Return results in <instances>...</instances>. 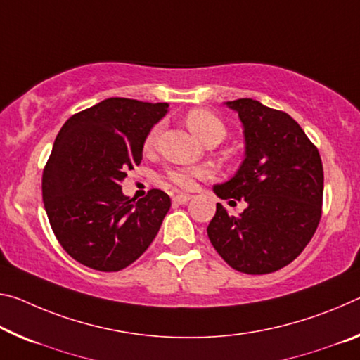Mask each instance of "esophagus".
Masks as SVG:
<instances>
[{
  "label": "esophagus",
  "mask_w": 360,
  "mask_h": 360,
  "mask_svg": "<svg viewBox=\"0 0 360 360\" xmlns=\"http://www.w3.org/2000/svg\"><path fill=\"white\" fill-rule=\"evenodd\" d=\"M192 198V195H189V193H178V195L173 197V203L176 205H184L187 203Z\"/></svg>",
  "instance_id": "obj_1"
}]
</instances>
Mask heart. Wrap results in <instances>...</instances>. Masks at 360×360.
<instances>
[{"mask_svg":"<svg viewBox=\"0 0 360 360\" xmlns=\"http://www.w3.org/2000/svg\"><path fill=\"white\" fill-rule=\"evenodd\" d=\"M186 124L197 138H200L203 142L210 139H222L226 136V127L221 122L218 115L213 112L207 110V108H192L186 115ZM160 134V127H153L149 134L146 136L144 147L146 150L152 149L155 146L157 138ZM208 176V169L205 168H173L165 174L168 184L178 187V189L189 191L193 189L198 179H203Z\"/></svg>","mask_w":360,"mask_h":360,"instance_id":"obj_1","label":"heart"}]
</instances>
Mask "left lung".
<instances>
[{
    "label": "left lung",
    "mask_w": 360,
    "mask_h": 360,
    "mask_svg": "<svg viewBox=\"0 0 360 360\" xmlns=\"http://www.w3.org/2000/svg\"><path fill=\"white\" fill-rule=\"evenodd\" d=\"M227 105L245 128V160L216 195L248 203L231 216L216 203L208 237L232 269L252 276L282 269L298 258L322 216L323 167L321 153L295 120L253 99Z\"/></svg>",
    "instance_id": "1"
}]
</instances>
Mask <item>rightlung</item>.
<instances>
[{
  "mask_svg": "<svg viewBox=\"0 0 360 360\" xmlns=\"http://www.w3.org/2000/svg\"><path fill=\"white\" fill-rule=\"evenodd\" d=\"M167 112V102L110 98L72 115L57 134L43 169L44 210L60 247L83 266L122 271L155 238L168 193L150 189L134 202L122 182Z\"/></svg>",
  "mask_w": 360,
  "mask_h": 360,
  "instance_id": "1",
  "label": "right lung"
}]
</instances>
